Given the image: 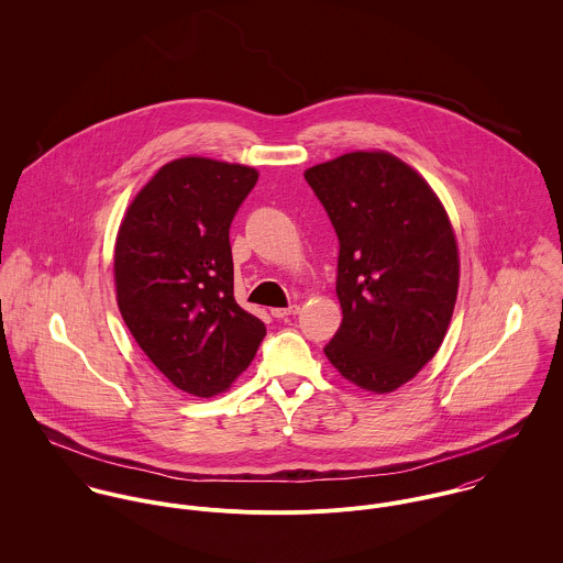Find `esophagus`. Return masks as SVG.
Segmentation results:
<instances>
[{"mask_svg": "<svg viewBox=\"0 0 563 563\" xmlns=\"http://www.w3.org/2000/svg\"><path fill=\"white\" fill-rule=\"evenodd\" d=\"M299 312V306H290V308H275V310H271V314H273V319H288L290 314H297Z\"/></svg>", "mask_w": 563, "mask_h": 563, "instance_id": "34e87169", "label": "esophagus"}]
</instances>
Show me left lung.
Wrapping results in <instances>:
<instances>
[{"label":"left lung","mask_w":563,"mask_h":563,"mask_svg":"<svg viewBox=\"0 0 563 563\" xmlns=\"http://www.w3.org/2000/svg\"><path fill=\"white\" fill-rule=\"evenodd\" d=\"M338 234L342 322L324 346L351 384L386 395L438 353L460 286L457 242L431 186L386 152L306 170Z\"/></svg>","instance_id":"1"}]
</instances>
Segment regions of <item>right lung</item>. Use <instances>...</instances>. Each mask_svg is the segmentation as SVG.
Returning <instances> with one entry per match:
<instances>
[{
  "label": "right lung",
  "instance_id": "obj_1",
  "mask_svg": "<svg viewBox=\"0 0 563 563\" xmlns=\"http://www.w3.org/2000/svg\"><path fill=\"white\" fill-rule=\"evenodd\" d=\"M257 181L242 164L179 158L130 203L114 246L121 317L179 390L210 399L251 364L266 327L234 299L230 225Z\"/></svg>",
  "mask_w": 563,
  "mask_h": 563
}]
</instances>
